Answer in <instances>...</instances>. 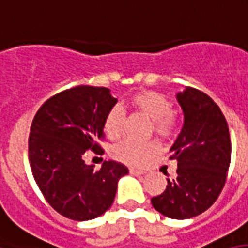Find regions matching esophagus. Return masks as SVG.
I'll return each instance as SVG.
<instances>
[{
    "instance_id": "34e87169",
    "label": "esophagus",
    "mask_w": 248,
    "mask_h": 248,
    "mask_svg": "<svg viewBox=\"0 0 248 248\" xmlns=\"http://www.w3.org/2000/svg\"><path fill=\"white\" fill-rule=\"evenodd\" d=\"M129 173L132 174V176H142V174H145V172L141 170H136V168H130Z\"/></svg>"
}]
</instances>
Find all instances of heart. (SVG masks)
Segmentation results:
<instances>
[{"label": "heart", "mask_w": 248, "mask_h": 248, "mask_svg": "<svg viewBox=\"0 0 248 248\" xmlns=\"http://www.w3.org/2000/svg\"><path fill=\"white\" fill-rule=\"evenodd\" d=\"M129 106L151 120L155 133L162 137H170L177 129V119L172 112L173 107L164 94L155 90H140L129 98ZM123 119L124 115L119 106L111 107L107 112L103 128L111 140H115L122 134ZM156 151L158 143L154 141L137 142L125 140L112 150V156L126 164L140 166Z\"/></svg>", "instance_id": "obj_1"}]
</instances>
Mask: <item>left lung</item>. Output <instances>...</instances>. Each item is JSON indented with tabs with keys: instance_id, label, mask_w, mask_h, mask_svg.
<instances>
[{
	"instance_id": "obj_1",
	"label": "left lung",
	"mask_w": 248,
	"mask_h": 248,
	"mask_svg": "<svg viewBox=\"0 0 248 248\" xmlns=\"http://www.w3.org/2000/svg\"><path fill=\"white\" fill-rule=\"evenodd\" d=\"M184 115L182 129L170 147L177 176L151 198L155 210L185 220L208 210L225 185L230 164L229 128L220 107L201 90L186 86L176 94Z\"/></svg>"
}]
</instances>
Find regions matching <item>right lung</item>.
<instances>
[{"instance_id":"add662e5","label":"right lung","mask_w":248,"mask_h":248,"mask_svg":"<svg viewBox=\"0 0 248 248\" xmlns=\"http://www.w3.org/2000/svg\"><path fill=\"white\" fill-rule=\"evenodd\" d=\"M118 99L102 86L80 85L49 98L34 116L28 140L34 181L53 208L64 217L86 221L114 202L119 180L128 168L108 160L99 170L85 164L86 151L102 154L107 112Z\"/></svg>"}]
</instances>
